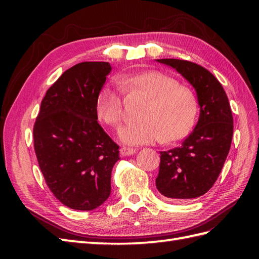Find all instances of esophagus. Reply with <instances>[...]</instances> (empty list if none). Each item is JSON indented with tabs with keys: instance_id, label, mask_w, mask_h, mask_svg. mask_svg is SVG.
Segmentation results:
<instances>
[{
	"instance_id": "esophagus-1",
	"label": "esophagus",
	"mask_w": 259,
	"mask_h": 259,
	"mask_svg": "<svg viewBox=\"0 0 259 259\" xmlns=\"http://www.w3.org/2000/svg\"><path fill=\"white\" fill-rule=\"evenodd\" d=\"M136 149H133V148H126V147H122L120 149V153L122 156H130V155H134L136 153Z\"/></svg>"
}]
</instances>
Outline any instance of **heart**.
Here are the masks:
<instances>
[{"mask_svg":"<svg viewBox=\"0 0 259 259\" xmlns=\"http://www.w3.org/2000/svg\"><path fill=\"white\" fill-rule=\"evenodd\" d=\"M119 84L104 85L98 97L97 109L108 125L119 129L124 117V93L147 100L138 122L126 124L120 140L129 146L152 145L183 139L195 123L197 100L189 88L158 71L121 76Z\"/></svg>","mask_w":259,"mask_h":259,"instance_id":"1","label":"heart"}]
</instances>
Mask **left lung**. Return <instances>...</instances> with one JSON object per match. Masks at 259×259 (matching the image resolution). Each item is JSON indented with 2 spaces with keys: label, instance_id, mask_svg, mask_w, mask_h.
<instances>
[{
  "label": "left lung",
  "instance_id": "obj_1",
  "mask_svg": "<svg viewBox=\"0 0 259 259\" xmlns=\"http://www.w3.org/2000/svg\"><path fill=\"white\" fill-rule=\"evenodd\" d=\"M170 65L195 88L200 114L180 147L160 152L156 186L175 201L200 197L213 186L230 149L234 131L232 109L224 88L213 74L187 60L158 59Z\"/></svg>",
  "mask_w": 259,
  "mask_h": 259
}]
</instances>
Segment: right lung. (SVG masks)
Wrapping results in <instances>:
<instances>
[{"label":"right lung","mask_w":259,"mask_h":259,"mask_svg":"<svg viewBox=\"0 0 259 259\" xmlns=\"http://www.w3.org/2000/svg\"><path fill=\"white\" fill-rule=\"evenodd\" d=\"M108 62H81L49 88L33 126L34 151L52 194L75 210H93L111 192L119 146L98 123Z\"/></svg>","instance_id":"add662e5"}]
</instances>
